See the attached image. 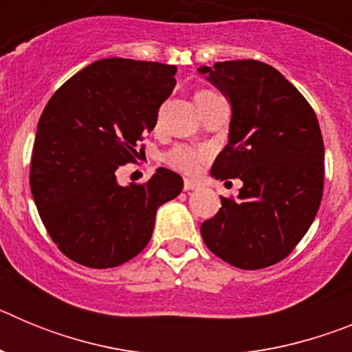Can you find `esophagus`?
Masks as SVG:
<instances>
[{"mask_svg":"<svg viewBox=\"0 0 352 352\" xmlns=\"http://www.w3.org/2000/svg\"><path fill=\"white\" fill-rule=\"evenodd\" d=\"M199 183L194 182V179H185V183H183V188H185L186 192H190V190H195V188H199Z\"/></svg>","mask_w":352,"mask_h":352,"instance_id":"obj_1","label":"esophagus"}]
</instances>
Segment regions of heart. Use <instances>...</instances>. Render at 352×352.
I'll list each match as a JSON object with an SVG mask.
<instances>
[{
    "mask_svg": "<svg viewBox=\"0 0 352 352\" xmlns=\"http://www.w3.org/2000/svg\"><path fill=\"white\" fill-rule=\"evenodd\" d=\"M213 95V91L204 89L197 93V98ZM211 153L208 148H195L190 144H176L169 153L166 155V160L170 167L182 170L185 174H195L201 167L210 160Z\"/></svg>",
    "mask_w": 352,
    "mask_h": 352,
    "instance_id": "obj_1",
    "label": "heart"
}]
</instances>
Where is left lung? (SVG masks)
Listing matches in <instances>:
<instances>
[{"label":"left lung","mask_w":352,"mask_h":352,"mask_svg":"<svg viewBox=\"0 0 352 352\" xmlns=\"http://www.w3.org/2000/svg\"><path fill=\"white\" fill-rule=\"evenodd\" d=\"M199 70L232 107L229 142L211 174L243 182L238 197H220L222 208L204 220L201 236L214 256L236 268H268L294 250L321 204L319 121L307 98L263 61H223Z\"/></svg>","instance_id":"left-lung-1"}]
</instances>
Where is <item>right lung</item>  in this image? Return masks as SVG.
Returning a JSON list of instances; mask_svg holds the SVG:
<instances>
[{"label":"right lung","instance_id":"1","mask_svg":"<svg viewBox=\"0 0 352 352\" xmlns=\"http://www.w3.org/2000/svg\"><path fill=\"white\" fill-rule=\"evenodd\" d=\"M174 65L111 58L88 65L51 96L36 126L30 186L40 219L68 259L114 268L153 234L158 206L183 178L158 167L146 183L121 186L116 170L135 162L158 109L176 86Z\"/></svg>","mask_w":352,"mask_h":352}]
</instances>
